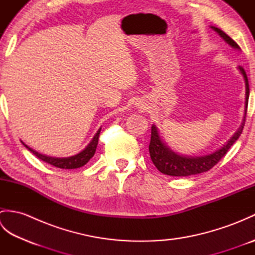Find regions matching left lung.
I'll return each instance as SVG.
<instances>
[{
    "instance_id": "left-lung-1",
    "label": "left lung",
    "mask_w": 255,
    "mask_h": 255,
    "mask_svg": "<svg viewBox=\"0 0 255 255\" xmlns=\"http://www.w3.org/2000/svg\"><path fill=\"white\" fill-rule=\"evenodd\" d=\"M211 28L215 31H217L219 36L223 38L227 44L230 45L232 48H235V49L240 50V47L238 46L237 42L227 35L226 32L214 26H211ZM239 70L241 74L243 75V79H245L246 82V108L245 116H243V121L240 128L238 129L237 132L231 137V139L224 145V147H221L219 150L215 151V152L202 156H186L177 154L176 152H174V151L167 147L163 142V140L161 139L158 128L155 127V125H152V127H151V140L149 144V152L153 164L161 173L170 176H188L199 174V173L203 172H207L211 167L218 163L220 159L228 152L231 145L239 139L246 124L249 95H250V89H249V81L247 73L242 67H239Z\"/></svg>"
}]
</instances>
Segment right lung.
<instances>
[{"mask_svg":"<svg viewBox=\"0 0 255 255\" xmlns=\"http://www.w3.org/2000/svg\"><path fill=\"white\" fill-rule=\"evenodd\" d=\"M101 129L102 128H100L99 130H97L95 136L93 137V139H92V141L88 145H86V148L83 151H81L80 153L75 154V155L68 156V158H52V156L41 154L39 152H37V151L32 150L31 148L28 147V145L25 144L23 141H21V143H23L32 154H35L38 159H40L44 162H47V163H49L53 166L60 167V169H78V167H81L88 163L90 159H92V156L94 155L97 143H99V137H100Z\"/></svg>","mask_w":255,"mask_h":255,"instance_id":"obj_1","label":"right lung"}]
</instances>
